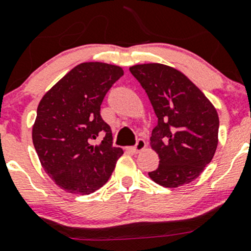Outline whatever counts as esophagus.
<instances>
[{"mask_svg": "<svg viewBox=\"0 0 251 251\" xmlns=\"http://www.w3.org/2000/svg\"><path fill=\"white\" fill-rule=\"evenodd\" d=\"M146 147H147L146 141L142 140V138H140V140L137 141V143H136L135 147H131V148H128V149H130L131 151H133V153H138V151H143V149L146 148Z\"/></svg>", "mask_w": 251, "mask_h": 251, "instance_id": "esophagus-1", "label": "esophagus"}]
</instances>
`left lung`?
Returning <instances> with one entry per match:
<instances>
[{"instance_id":"1","label":"left lung","mask_w":251,"mask_h":251,"mask_svg":"<svg viewBox=\"0 0 251 251\" xmlns=\"http://www.w3.org/2000/svg\"><path fill=\"white\" fill-rule=\"evenodd\" d=\"M130 72L146 90L158 118L149 144L160 160L149 177L168 188L194 181L216 151V108L198 86L173 67L146 63L132 65Z\"/></svg>"}]
</instances>
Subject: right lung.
I'll use <instances>...</instances> for the list:
<instances>
[{"label": "right lung", "mask_w": 251, "mask_h": 251, "mask_svg": "<svg viewBox=\"0 0 251 251\" xmlns=\"http://www.w3.org/2000/svg\"><path fill=\"white\" fill-rule=\"evenodd\" d=\"M124 75L119 65L81 63L41 98L32 125V143L52 181L73 194H90L108 182L123 149L111 146V128L100 104ZM102 135L103 141L93 145Z\"/></svg>", "instance_id": "add662e5"}]
</instances>
